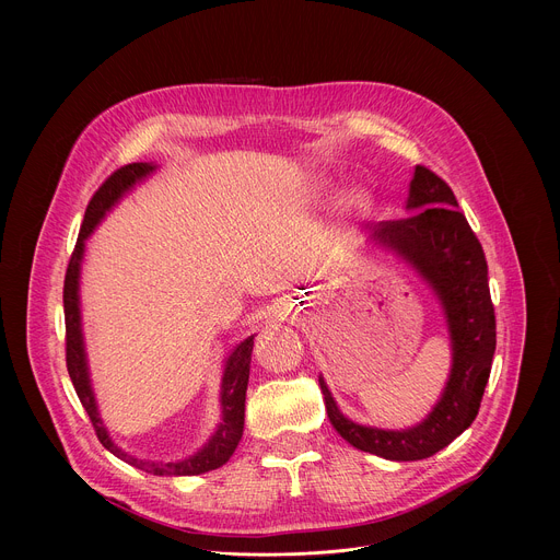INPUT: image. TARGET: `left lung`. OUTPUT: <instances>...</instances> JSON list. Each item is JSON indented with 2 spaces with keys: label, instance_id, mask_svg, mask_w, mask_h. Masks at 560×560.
I'll return each mask as SVG.
<instances>
[{
  "label": "left lung",
  "instance_id": "obj_1",
  "mask_svg": "<svg viewBox=\"0 0 560 560\" xmlns=\"http://www.w3.org/2000/svg\"><path fill=\"white\" fill-rule=\"evenodd\" d=\"M452 188L430 168L417 166L410 182L412 214L378 221L374 238L404 255L436 290L452 335L454 363L432 415L417 428L387 432L348 421L326 387L322 392L335 430L354 447L389 458L419 460L450 445L471 425L483 401L497 350V316L481 242L456 208Z\"/></svg>",
  "mask_w": 560,
  "mask_h": 560
}]
</instances>
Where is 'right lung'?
Instances as JSON below:
<instances>
[{
  "label": "right lung",
  "instance_id": "right-lung-1",
  "mask_svg": "<svg viewBox=\"0 0 560 560\" xmlns=\"http://www.w3.org/2000/svg\"><path fill=\"white\" fill-rule=\"evenodd\" d=\"M152 173L150 164H128L117 168L91 197L82 230H79L74 250L70 255L66 277H63V318H66V368L70 374V381L74 385V392L82 401L95 434L100 443L110 450L115 456L121 460L150 471L159 476H195L203 474L210 469L221 467L232 452L236 450L238 441H242L244 434V412H246V389H248V376H250V361H253V346H255V335L244 339L236 346V350L230 354L225 363V374H223V389H221V406H223V423L210 439V443L197 452L195 456L179 460V463H152V460H139L121 452L106 434V428L102 425V419L97 415L95 406V396L89 383V372H86V357H84V343H82V328H79V296H77V279H79V261H82L84 255V238L93 232L97 221L106 214V210L141 177Z\"/></svg>",
  "mask_w": 560,
  "mask_h": 560
}]
</instances>
